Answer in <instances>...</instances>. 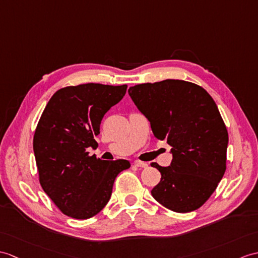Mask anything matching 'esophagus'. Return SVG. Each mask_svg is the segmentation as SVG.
<instances>
[{
  "mask_svg": "<svg viewBox=\"0 0 258 258\" xmlns=\"http://www.w3.org/2000/svg\"><path fill=\"white\" fill-rule=\"evenodd\" d=\"M134 166L141 167V168H147V167H148V165L146 163H143V161H139V160L134 161Z\"/></svg>",
  "mask_w": 258,
  "mask_h": 258,
  "instance_id": "esophagus-1",
  "label": "esophagus"
}]
</instances>
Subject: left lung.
Returning <instances> with one entry per match:
<instances>
[{"mask_svg": "<svg viewBox=\"0 0 258 258\" xmlns=\"http://www.w3.org/2000/svg\"><path fill=\"white\" fill-rule=\"evenodd\" d=\"M128 94L154 136L171 146L168 167L152 164L161 175L154 199L175 212L197 210L226 169L229 135L214 100L195 83L175 79L131 87Z\"/></svg>", "mask_w": 258, "mask_h": 258, "instance_id": "obj_1", "label": "left lung"}]
</instances>
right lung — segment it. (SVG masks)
<instances>
[{
  "instance_id": "right-lung-1",
  "label": "right lung",
  "mask_w": 258,
  "mask_h": 258,
  "mask_svg": "<svg viewBox=\"0 0 258 258\" xmlns=\"http://www.w3.org/2000/svg\"><path fill=\"white\" fill-rule=\"evenodd\" d=\"M126 85L86 83L62 88L52 95L35 131L34 154L39 182L68 217H94L109 202L113 183L128 160L106 161L89 156L105 113L126 93Z\"/></svg>"
}]
</instances>
